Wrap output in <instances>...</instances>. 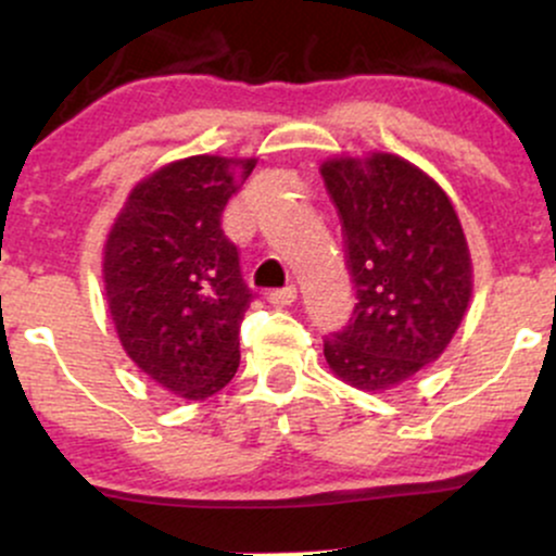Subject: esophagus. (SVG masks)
Segmentation results:
<instances>
[{
	"label": "esophagus",
	"mask_w": 556,
	"mask_h": 556,
	"mask_svg": "<svg viewBox=\"0 0 556 556\" xmlns=\"http://www.w3.org/2000/svg\"><path fill=\"white\" fill-rule=\"evenodd\" d=\"M295 300H298V287L295 285L285 287V290L269 292V303L277 305V308H287V305H292Z\"/></svg>",
	"instance_id": "obj_1"
}]
</instances>
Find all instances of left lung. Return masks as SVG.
<instances>
[{"instance_id": "1", "label": "left lung", "mask_w": 556, "mask_h": 556, "mask_svg": "<svg viewBox=\"0 0 556 556\" xmlns=\"http://www.w3.org/2000/svg\"><path fill=\"white\" fill-rule=\"evenodd\" d=\"M355 282L348 329L324 342L337 379L387 392L442 358L473 298V258L444 188L397 154L321 162Z\"/></svg>"}]
</instances>
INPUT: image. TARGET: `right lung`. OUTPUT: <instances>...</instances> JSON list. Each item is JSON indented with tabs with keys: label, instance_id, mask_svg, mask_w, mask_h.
Listing matches in <instances>:
<instances>
[{
	"label": "right lung",
	"instance_id": "add662e5",
	"mask_svg": "<svg viewBox=\"0 0 556 556\" xmlns=\"http://www.w3.org/2000/svg\"><path fill=\"white\" fill-rule=\"evenodd\" d=\"M258 159L198 154L136 182L104 242L101 279L119 344L182 400H206L240 366L238 331L253 292L222 212Z\"/></svg>",
	"mask_w": 556,
	"mask_h": 556
}]
</instances>
